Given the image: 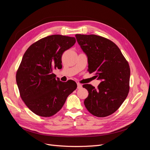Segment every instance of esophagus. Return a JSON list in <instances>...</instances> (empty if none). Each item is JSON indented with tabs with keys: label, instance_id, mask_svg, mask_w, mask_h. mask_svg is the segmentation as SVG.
I'll use <instances>...</instances> for the list:
<instances>
[{
	"label": "esophagus",
	"instance_id": "34e87169",
	"mask_svg": "<svg viewBox=\"0 0 150 150\" xmlns=\"http://www.w3.org/2000/svg\"><path fill=\"white\" fill-rule=\"evenodd\" d=\"M77 85H78V89H81V88H82V85H81V84L78 83L77 84Z\"/></svg>",
	"mask_w": 150,
	"mask_h": 150
}]
</instances>
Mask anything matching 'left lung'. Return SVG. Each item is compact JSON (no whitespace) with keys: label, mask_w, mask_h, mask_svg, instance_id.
<instances>
[{"label":"left lung","mask_w":150,"mask_h":150,"mask_svg":"<svg viewBox=\"0 0 150 150\" xmlns=\"http://www.w3.org/2000/svg\"><path fill=\"white\" fill-rule=\"evenodd\" d=\"M76 38L88 57V71L101 80L97 89L88 84L83 86L89 93L84 105L95 116L111 115L121 106L128 94V62L119 47L110 40L94 34H76Z\"/></svg>","instance_id":"1"}]
</instances>
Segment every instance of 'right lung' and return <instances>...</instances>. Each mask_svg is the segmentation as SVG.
<instances>
[{
	"label": "right lung",
	"instance_id": "add662e5",
	"mask_svg": "<svg viewBox=\"0 0 150 150\" xmlns=\"http://www.w3.org/2000/svg\"><path fill=\"white\" fill-rule=\"evenodd\" d=\"M75 42L74 38L52 35L34 42L24 53L16 82L22 101L35 115L50 117L56 114L77 88L74 81L61 82L52 73L62 67L63 52Z\"/></svg>",
	"mask_w": 150,
	"mask_h": 150
}]
</instances>
